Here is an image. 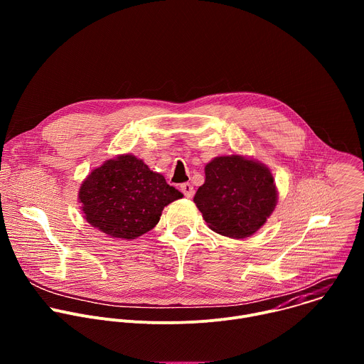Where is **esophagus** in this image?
<instances>
[{"instance_id":"34e87169","label":"esophagus","mask_w":364,"mask_h":364,"mask_svg":"<svg viewBox=\"0 0 364 364\" xmlns=\"http://www.w3.org/2000/svg\"><path fill=\"white\" fill-rule=\"evenodd\" d=\"M180 188H181V191L184 193V196H186L187 198H191V197H193L194 188H193V186H191L190 183H183V184L180 186Z\"/></svg>"}]
</instances>
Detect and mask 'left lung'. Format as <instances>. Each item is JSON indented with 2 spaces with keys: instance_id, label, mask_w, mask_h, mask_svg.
I'll list each match as a JSON object with an SVG mask.
<instances>
[{
  "instance_id": "left-lung-1",
  "label": "left lung",
  "mask_w": 364,
  "mask_h": 364,
  "mask_svg": "<svg viewBox=\"0 0 364 364\" xmlns=\"http://www.w3.org/2000/svg\"><path fill=\"white\" fill-rule=\"evenodd\" d=\"M204 174L193 200L213 232L245 239L272 215L278 191L265 164L239 154L223 155L205 164Z\"/></svg>"
}]
</instances>
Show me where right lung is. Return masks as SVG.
I'll list each match as a JSON object with an SVG mask.
<instances>
[{
	"label": "right lung",
	"instance_id": "add662e5",
	"mask_svg": "<svg viewBox=\"0 0 364 364\" xmlns=\"http://www.w3.org/2000/svg\"><path fill=\"white\" fill-rule=\"evenodd\" d=\"M183 194L132 154L95 168L79 188L83 218L111 237L132 240L160 222L164 207Z\"/></svg>",
	"mask_w": 364,
	"mask_h": 364
}]
</instances>
